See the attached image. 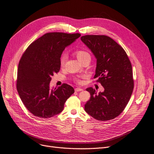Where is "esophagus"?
Masks as SVG:
<instances>
[{"instance_id": "obj_1", "label": "esophagus", "mask_w": 154, "mask_h": 154, "mask_svg": "<svg viewBox=\"0 0 154 154\" xmlns=\"http://www.w3.org/2000/svg\"><path fill=\"white\" fill-rule=\"evenodd\" d=\"M83 90V89L82 88H75V91H82Z\"/></svg>"}]
</instances>
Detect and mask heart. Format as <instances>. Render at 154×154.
<instances>
[{
    "label": "heart",
    "instance_id": "1",
    "mask_svg": "<svg viewBox=\"0 0 154 154\" xmlns=\"http://www.w3.org/2000/svg\"><path fill=\"white\" fill-rule=\"evenodd\" d=\"M73 53L77 57V58L78 59V60L79 61H81V63L84 60H86V59H91L90 54H89V52L85 50H82V49H77V50L74 51ZM66 61H67L66 55V54H63L60 57V61H59L61 67L63 68L64 66ZM83 78H85V77H82V78H75L74 79V81H75L77 84H81L82 82L81 79H83Z\"/></svg>",
    "mask_w": 154,
    "mask_h": 154
}]
</instances>
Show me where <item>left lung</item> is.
Here are the masks:
<instances>
[{
  "label": "left lung",
  "mask_w": 154,
  "mask_h": 154,
  "mask_svg": "<svg viewBox=\"0 0 154 154\" xmlns=\"http://www.w3.org/2000/svg\"><path fill=\"white\" fill-rule=\"evenodd\" d=\"M81 39L97 58L94 79L104 88V91L98 94L93 88L86 89L91 97L84 109L97 120H112L123 112L132 95L131 63L125 50L110 37L85 35Z\"/></svg>",
  "instance_id": "8db88e82"
}]
</instances>
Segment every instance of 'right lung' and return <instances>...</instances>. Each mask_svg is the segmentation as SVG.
<instances>
[{
	"instance_id": "obj_1",
	"label": "right lung",
	"mask_w": 154,
	"mask_h": 154,
	"mask_svg": "<svg viewBox=\"0 0 154 154\" xmlns=\"http://www.w3.org/2000/svg\"><path fill=\"white\" fill-rule=\"evenodd\" d=\"M81 34L48 32L33 42L18 64L17 89L27 109L34 116L48 118L60 113L74 89L64 83L50 90L52 76L60 70V57Z\"/></svg>"
}]
</instances>
